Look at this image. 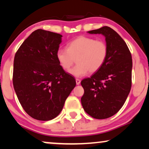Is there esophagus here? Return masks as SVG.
I'll use <instances>...</instances> for the list:
<instances>
[{
  "label": "esophagus",
  "mask_w": 149,
  "mask_h": 149,
  "mask_svg": "<svg viewBox=\"0 0 149 149\" xmlns=\"http://www.w3.org/2000/svg\"><path fill=\"white\" fill-rule=\"evenodd\" d=\"M76 83L77 85H79V84L81 83V80L79 79H76Z\"/></svg>",
  "instance_id": "esophagus-1"
}]
</instances>
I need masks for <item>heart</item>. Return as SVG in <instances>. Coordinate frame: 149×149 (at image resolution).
Instances as JSON below:
<instances>
[{
	"label": "heart",
	"instance_id": "obj_1",
	"mask_svg": "<svg viewBox=\"0 0 149 149\" xmlns=\"http://www.w3.org/2000/svg\"><path fill=\"white\" fill-rule=\"evenodd\" d=\"M109 54L108 45L104 40L81 36L70 41L67 49L60 48L56 57L60 65L68 71L75 62L77 65L70 71L76 77H82L89 72L95 73L106 62Z\"/></svg>",
	"mask_w": 149,
	"mask_h": 149
}]
</instances>
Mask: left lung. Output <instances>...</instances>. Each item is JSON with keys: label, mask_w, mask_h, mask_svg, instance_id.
Masks as SVG:
<instances>
[{"label": "left lung", "mask_w": 149, "mask_h": 149, "mask_svg": "<svg viewBox=\"0 0 149 149\" xmlns=\"http://www.w3.org/2000/svg\"><path fill=\"white\" fill-rule=\"evenodd\" d=\"M101 33L109 47L106 62L90 78L81 81L84 110L95 119H106L122 108L132 86V56L126 42L111 27L88 31Z\"/></svg>", "instance_id": "1"}]
</instances>
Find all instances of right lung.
<instances>
[{"instance_id": "1", "label": "right lung", "mask_w": 149, "mask_h": 149, "mask_svg": "<svg viewBox=\"0 0 149 149\" xmlns=\"http://www.w3.org/2000/svg\"><path fill=\"white\" fill-rule=\"evenodd\" d=\"M61 38L59 33L37 29L15 56L13 83L17 98L28 115L41 121L58 116L76 86L74 77L58 61Z\"/></svg>"}]
</instances>
